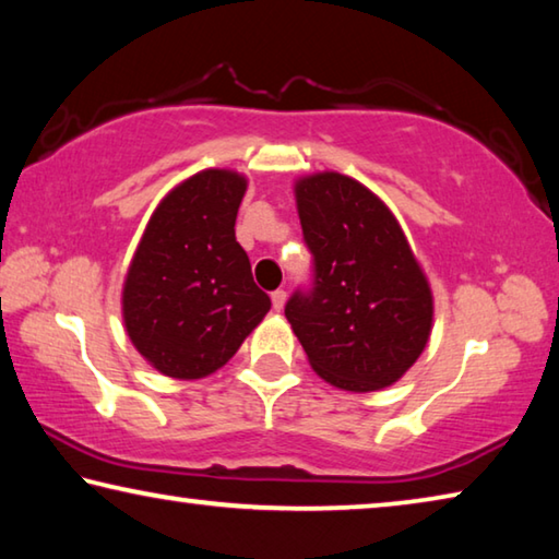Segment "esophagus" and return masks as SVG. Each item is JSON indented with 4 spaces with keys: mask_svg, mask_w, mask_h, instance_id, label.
Wrapping results in <instances>:
<instances>
[{
    "mask_svg": "<svg viewBox=\"0 0 559 559\" xmlns=\"http://www.w3.org/2000/svg\"><path fill=\"white\" fill-rule=\"evenodd\" d=\"M286 298H288V296H286V290H283V288L271 293V302H273V308L278 310V313L283 310V306H286Z\"/></svg>",
    "mask_w": 559,
    "mask_h": 559,
    "instance_id": "obj_1",
    "label": "esophagus"
}]
</instances>
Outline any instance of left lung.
<instances>
[{
	"label": "left lung",
	"instance_id": "left-lung-1",
	"mask_svg": "<svg viewBox=\"0 0 559 559\" xmlns=\"http://www.w3.org/2000/svg\"><path fill=\"white\" fill-rule=\"evenodd\" d=\"M293 192L316 266L313 288L286 302L293 333L337 390H384L429 343V281L390 206L357 179L316 173Z\"/></svg>",
	"mask_w": 559,
	"mask_h": 559
}]
</instances>
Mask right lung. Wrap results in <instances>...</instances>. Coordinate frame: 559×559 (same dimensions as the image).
I'll list each match as a JSON object with an SVG mask.
<instances>
[{
  "instance_id": "obj_1",
  "label": "right lung",
  "mask_w": 559,
  "mask_h": 559,
  "mask_svg": "<svg viewBox=\"0 0 559 559\" xmlns=\"http://www.w3.org/2000/svg\"><path fill=\"white\" fill-rule=\"evenodd\" d=\"M246 185L234 169L212 167L169 189L128 266L126 333L175 380L219 370L271 310L234 234Z\"/></svg>"
}]
</instances>
